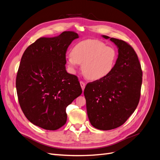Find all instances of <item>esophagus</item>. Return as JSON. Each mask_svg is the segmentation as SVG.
I'll use <instances>...</instances> for the list:
<instances>
[{
    "instance_id": "obj_1",
    "label": "esophagus",
    "mask_w": 160,
    "mask_h": 160,
    "mask_svg": "<svg viewBox=\"0 0 160 160\" xmlns=\"http://www.w3.org/2000/svg\"><path fill=\"white\" fill-rule=\"evenodd\" d=\"M80 85H81V88H82V90L83 91L85 88V83H84L83 81H80Z\"/></svg>"
}]
</instances>
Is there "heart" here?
I'll list each match as a JSON object with an SVG mask.
<instances>
[{
	"mask_svg": "<svg viewBox=\"0 0 160 160\" xmlns=\"http://www.w3.org/2000/svg\"><path fill=\"white\" fill-rule=\"evenodd\" d=\"M117 59V52L113 47L97 39L81 41L72 47L67 57L69 69L74 72L80 64L87 78L98 80L112 71Z\"/></svg>",
	"mask_w": 160,
	"mask_h": 160,
	"instance_id": "heart-1",
	"label": "heart"
}]
</instances>
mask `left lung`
I'll return each mask as SVG.
<instances>
[{
  "label": "left lung",
  "mask_w": 160,
  "mask_h": 160,
  "mask_svg": "<svg viewBox=\"0 0 160 160\" xmlns=\"http://www.w3.org/2000/svg\"><path fill=\"white\" fill-rule=\"evenodd\" d=\"M102 37L118 47V57L108 76L88 83L84 95L91 124L100 130H110L123 125L137 108L142 71L136 52L128 43Z\"/></svg>",
  "instance_id": "obj_1"
}]
</instances>
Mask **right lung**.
Segmentation results:
<instances>
[{
    "label": "right lung",
    "mask_w": 160,
    "mask_h": 160,
    "mask_svg": "<svg viewBox=\"0 0 160 160\" xmlns=\"http://www.w3.org/2000/svg\"><path fill=\"white\" fill-rule=\"evenodd\" d=\"M79 38L73 31L41 37L22 56L16 88L23 113L32 124L56 130L65 124L66 108L82 93L78 78L66 71V51Z\"/></svg>",
    "instance_id": "right-lung-1"
}]
</instances>
